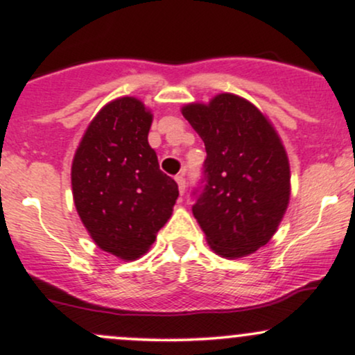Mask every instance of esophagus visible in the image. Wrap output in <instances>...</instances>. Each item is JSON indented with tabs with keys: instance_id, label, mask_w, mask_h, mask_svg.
I'll use <instances>...</instances> for the list:
<instances>
[{
	"instance_id": "34e87169",
	"label": "esophagus",
	"mask_w": 355,
	"mask_h": 355,
	"mask_svg": "<svg viewBox=\"0 0 355 355\" xmlns=\"http://www.w3.org/2000/svg\"><path fill=\"white\" fill-rule=\"evenodd\" d=\"M175 180H177V183H178V190H180V193L182 195L185 193V187H187L185 177H183V175H177V177H175Z\"/></svg>"
}]
</instances>
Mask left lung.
<instances>
[{"mask_svg":"<svg viewBox=\"0 0 355 355\" xmlns=\"http://www.w3.org/2000/svg\"><path fill=\"white\" fill-rule=\"evenodd\" d=\"M182 113L205 144L191 211L207 242L229 259L254 254L275 234L291 198L282 141L255 105L232 93L185 105Z\"/></svg>","mask_w":355,"mask_h":355,"instance_id":"8db88e82","label":"left lung"}]
</instances>
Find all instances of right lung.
Here are the masks:
<instances>
[{
  "mask_svg": "<svg viewBox=\"0 0 355 355\" xmlns=\"http://www.w3.org/2000/svg\"><path fill=\"white\" fill-rule=\"evenodd\" d=\"M153 115L121 96L96 113L71 165L73 200L101 250L135 260L152 247L172 215L178 185L148 145Z\"/></svg>",
  "mask_w": 355,
  "mask_h": 355,
  "instance_id": "1",
  "label": "right lung"
}]
</instances>
